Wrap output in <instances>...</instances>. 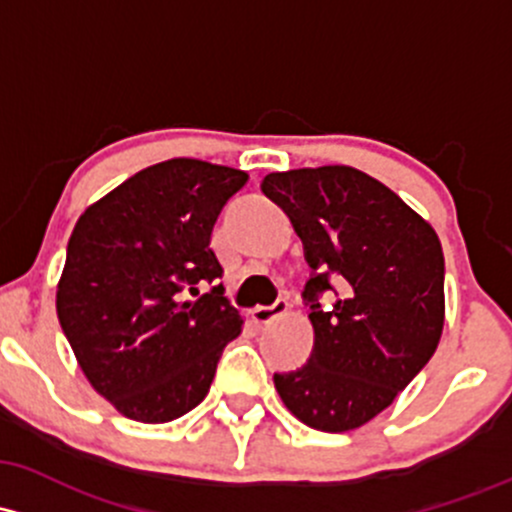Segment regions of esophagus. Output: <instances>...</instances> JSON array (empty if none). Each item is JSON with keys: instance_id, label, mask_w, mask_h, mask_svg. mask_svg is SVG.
Instances as JSON below:
<instances>
[{"instance_id": "obj_1", "label": "esophagus", "mask_w": 512, "mask_h": 512, "mask_svg": "<svg viewBox=\"0 0 512 512\" xmlns=\"http://www.w3.org/2000/svg\"><path fill=\"white\" fill-rule=\"evenodd\" d=\"M286 311H289V303H286L284 299H279L277 303H274V306L252 308L250 318H252V323H257V325H269L272 320L286 316Z\"/></svg>"}]
</instances>
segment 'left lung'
Instances as JSON below:
<instances>
[{
  "mask_svg": "<svg viewBox=\"0 0 512 512\" xmlns=\"http://www.w3.org/2000/svg\"><path fill=\"white\" fill-rule=\"evenodd\" d=\"M262 192L286 211L313 277V352L274 374L279 398L308 428H362L435 355L445 325V255L435 228L379 179L347 165L272 172ZM333 307L317 303L329 279Z\"/></svg>",
  "mask_w": 512,
  "mask_h": 512,
  "instance_id": "obj_1",
  "label": "left lung"
}]
</instances>
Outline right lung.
Masks as SVG:
<instances>
[{"instance_id":"obj_1","label":"right lung","mask_w":512,"mask_h":512,"mask_svg":"<svg viewBox=\"0 0 512 512\" xmlns=\"http://www.w3.org/2000/svg\"><path fill=\"white\" fill-rule=\"evenodd\" d=\"M247 182L243 170L172 157L145 167L87 206L67 243L55 294L77 364L111 406L138 423H170L211 389L243 316L216 282L211 230Z\"/></svg>"}]
</instances>
